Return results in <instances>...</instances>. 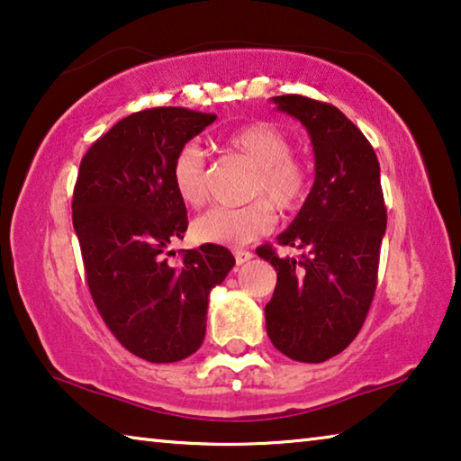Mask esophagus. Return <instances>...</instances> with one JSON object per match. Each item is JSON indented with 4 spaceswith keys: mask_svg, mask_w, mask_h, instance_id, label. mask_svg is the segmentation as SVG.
I'll use <instances>...</instances> for the list:
<instances>
[{
    "mask_svg": "<svg viewBox=\"0 0 461 461\" xmlns=\"http://www.w3.org/2000/svg\"><path fill=\"white\" fill-rule=\"evenodd\" d=\"M233 256H236L238 264H246L254 258V254L248 252V249H233Z\"/></svg>",
    "mask_w": 461,
    "mask_h": 461,
    "instance_id": "obj_1",
    "label": "esophagus"
}]
</instances>
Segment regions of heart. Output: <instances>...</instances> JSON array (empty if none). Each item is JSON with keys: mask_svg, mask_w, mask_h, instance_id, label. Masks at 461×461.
<instances>
[{"mask_svg": "<svg viewBox=\"0 0 461 461\" xmlns=\"http://www.w3.org/2000/svg\"><path fill=\"white\" fill-rule=\"evenodd\" d=\"M228 150L244 156L256 167L249 197L241 207H212L193 221V238L203 244L244 246L272 231L276 212L293 213L305 203L311 176L303 162L293 156V142L270 122H252L225 138ZM173 186L183 203L199 207L207 199V160L197 144H185L170 165Z\"/></svg>", "mask_w": 461, "mask_h": 461, "instance_id": "obj_1", "label": "heart"}]
</instances>
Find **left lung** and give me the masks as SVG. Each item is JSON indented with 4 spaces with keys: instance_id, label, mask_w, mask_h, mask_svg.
I'll list each match as a JSON object with an SVG mask.
<instances>
[{
    "instance_id": "obj_1",
    "label": "left lung",
    "mask_w": 461,
    "mask_h": 461,
    "mask_svg": "<svg viewBox=\"0 0 461 461\" xmlns=\"http://www.w3.org/2000/svg\"><path fill=\"white\" fill-rule=\"evenodd\" d=\"M280 112L307 128L315 183L299 215L278 236L303 249L280 258L270 244L260 258L276 270L267 331L278 352L296 362H325L362 330L378 283L386 205L372 144L338 107L303 95L272 97Z\"/></svg>"
}]
</instances>
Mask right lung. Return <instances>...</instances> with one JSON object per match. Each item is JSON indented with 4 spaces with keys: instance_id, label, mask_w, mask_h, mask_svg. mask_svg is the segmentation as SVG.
Wrapping results in <instances>:
<instances>
[{
    "instance_id": "obj_1",
    "label": "right lung",
    "mask_w": 461,
    "mask_h": 461,
    "mask_svg": "<svg viewBox=\"0 0 461 461\" xmlns=\"http://www.w3.org/2000/svg\"><path fill=\"white\" fill-rule=\"evenodd\" d=\"M215 113L152 107L120 120L83 156L73 191L91 299L123 348L146 362H178L205 338L209 293L236 264L223 246L181 249L186 207L170 165Z\"/></svg>"
}]
</instances>
